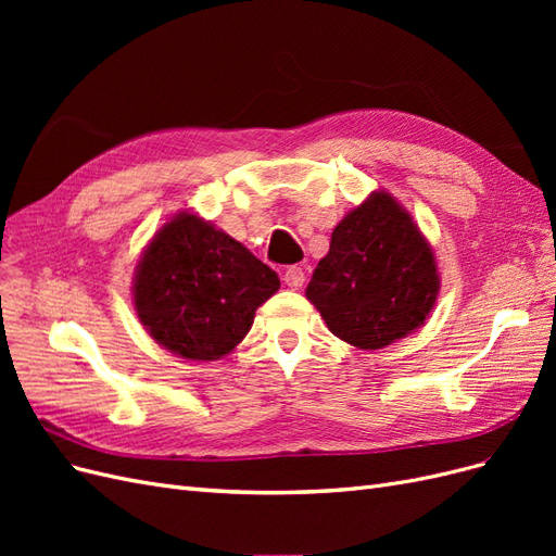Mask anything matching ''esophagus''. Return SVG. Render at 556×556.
<instances>
[{
	"instance_id": "1",
	"label": "esophagus",
	"mask_w": 556,
	"mask_h": 556,
	"mask_svg": "<svg viewBox=\"0 0 556 556\" xmlns=\"http://www.w3.org/2000/svg\"><path fill=\"white\" fill-rule=\"evenodd\" d=\"M282 280L288 282V288L299 290L301 285H304V280H306V271H304V268H301V266H288V271H285Z\"/></svg>"
}]
</instances>
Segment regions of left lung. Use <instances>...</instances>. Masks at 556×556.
I'll return each instance as SVG.
<instances>
[{"instance_id": "obj_1", "label": "left lung", "mask_w": 556, "mask_h": 556, "mask_svg": "<svg viewBox=\"0 0 556 556\" xmlns=\"http://www.w3.org/2000/svg\"><path fill=\"white\" fill-rule=\"evenodd\" d=\"M439 290V266L425 233L380 190L336 225L306 299L341 341L380 350L425 325Z\"/></svg>"}]
</instances>
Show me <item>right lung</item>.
<instances>
[{
    "label": "right lung",
    "instance_id": "1",
    "mask_svg": "<svg viewBox=\"0 0 556 556\" xmlns=\"http://www.w3.org/2000/svg\"><path fill=\"white\" fill-rule=\"evenodd\" d=\"M278 274L197 213L164 223L134 271V308L155 343L182 359L213 362L237 348Z\"/></svg>",
    "mask_w": 556,
    "mask_h": 556
}]
</instances>
